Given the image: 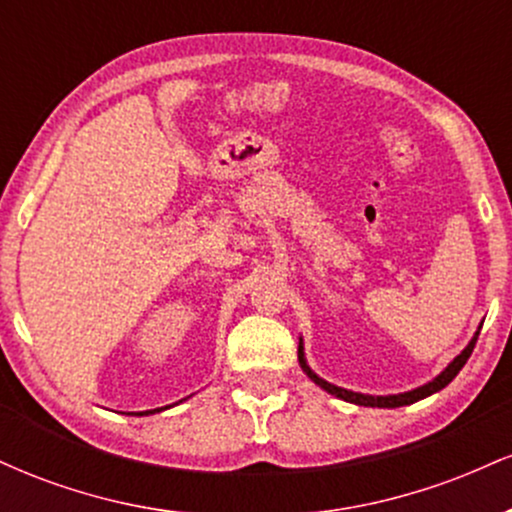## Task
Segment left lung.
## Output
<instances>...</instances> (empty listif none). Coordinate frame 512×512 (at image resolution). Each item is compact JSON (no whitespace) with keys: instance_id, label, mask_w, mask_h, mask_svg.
Instances as JSON below:
<instances>
[{"instance_id":"left-lung-1","label":"left lung","mask_w":512,"mask_h":512,"mask_svg":"<svg viewBox=\"0 0 512 512\" xmlns=\"http://www.w3.org/2000/svg\"><path fill=\"white\" fill-rule=\"evenodd\" d=\"M477 337L479 332L474 334L472 342H469L467 346H464V351L460 356L455 358V361L450 363L448 368L443 370V373L438 375V378H433L431 383L416 387V390H409V392H402V395H387V397H375V395H361V392H351V390H344V387H337L332 383H327V380H322L320 375H315L313 370H310L308 363H305V354H303V339L301 344H298V361H301V368L305 370V375H308L310 380H313L315 385H320L322 390L330 392V395L344 399V402H351V404H358V407H380V409H395V407H407V404H414L419 402V399H424L428 395H433V392L443 390L445 385L452 383V378H455L457 373H460L464 363H467V358L472 356L474 351V344H477Z\"/></svg>"}]
</instances>
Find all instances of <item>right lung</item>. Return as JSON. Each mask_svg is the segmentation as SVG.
Wrapping results in <instances>:
<instances>
[{
	"label": "right lung",
	"mask_w": 512,
	"mask_h": 512,
	"mask_svg": "<svg viewBox=\"0 0 512 512\" xmlns=\"http://www.w3.org/2000/svg\"><path fill=\"white\" fill-rule=\"evenodd\" d=\"M163 409H168V407H161V409H151V411H139V416H146V414H156V411H163Z\"/></svg>",
	"instance_id": "right-lung-1"
}]
</instances>
